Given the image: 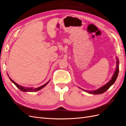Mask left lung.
Instances as JSON below:
<instances>
[{
	"mask_svg": "<svg viewBox=\"0 0 126 126\" xmlns=\"http://www.w3.org/2000/svg\"><path fill=\"white\" fill-rule=\"evenodd\" d=\"M117 59V66H116V69L115 70V73H114L112 77L111 78V79L105 85L103 86L102 87H101V88H100L99 89H97L96 90H94V91H87L85 90H83L82 89H81L83 91H86L87 93H89L91 94H101L105 93L106 91L109 88L111 87L113 83L114 82H115V81L116 80V79L118 77V73H119V60H118V58H116Z\"/></svg>",
	"mask_w": 126,
	"mask_h": 126,
	"instance_id": "left-lung-1",
	"label": "left lung"
}]
</instances>
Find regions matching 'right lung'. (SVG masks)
<instances>
[{
  "label": "right lung",
  "instance_id": "1",
  "mask_svg": "<svg viewBox=\"0 0 126 126\" xmlns=\"http://www.w3.org/2000/svg\"><path fill=\"white\" fill-rule=\"evenodd\" d=\"M8 77H9V76H8ZM9 78L10 80H11V81H12L15 85H16V86L21 91H23V92H33V91H38V90H40L41 89L43 88L44 87H45L46 86V85L48 84V82H49V81H50V80L48 81L46 83H45V85H43V86H40V87H39L36 88H26V87H24L21 86H20V85H18L17 83H16L14 80H13L10 78V77H9Z\"/></svg>",
  "mask_w": 126,
  "mask_h": 126
}]
</instances>
